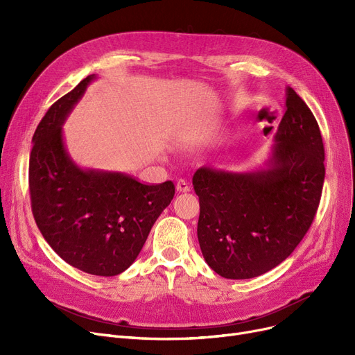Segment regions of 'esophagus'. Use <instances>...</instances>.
<instances>
[{
    "mask_svg": "<svg viewBox=\"0 0 355 355\" xmlns=\"http://www.w3.org/2000/svg\"><path fill=\"white\" fill-rule=\"evenodd\" d=\"M177 191L178 193H189L190 191V185L185 180H178L177 182Z\"/></svg>",
    "mask_w": 355,
    "mask_h": 355,
    "instance_id": "34e87169",
    "label": "esophagus"
}]
</instances>
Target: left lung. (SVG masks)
Segmentation results:
<instances>
[{
    "label": "left lung",
    "instance_id": "8db88e82",
    "mask_svg": "<svg viewBox=\"0 0 355 355\" xmlns=\"http://www.w3.org/2000/svg\"><path fill=\"white\" fill-rule=\"evenodd\" d=\"M268 168L229 173L201 166L198 243L207 265L226 279H250L296 249L320 206L325 178L321 130L311 109L286 89V110Z\"/></svg>",
    "mask_w": 355,
    "mask_h": 355
}]
</instances>
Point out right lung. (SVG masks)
<instances>
[{
    "label": "right lung",
    "instance_id": "right-lung-1",
    "mask_svg": "<svg viewBox=\"0 0 355 355\" xmlns=\"http://www.w3.org/2000/svg\"><path fill=\"white\" fill-rule=\"evenodd\" d=\"M95 74L46 112L33 137L28 187L37 227L70 266L115 276L135 262L175 194L173 181L146 185L122 173L82 170L69 157L62 125Z\"/></svg>",
    "mask_w": 355,
    "mask_h": 355
}]
</instances>
